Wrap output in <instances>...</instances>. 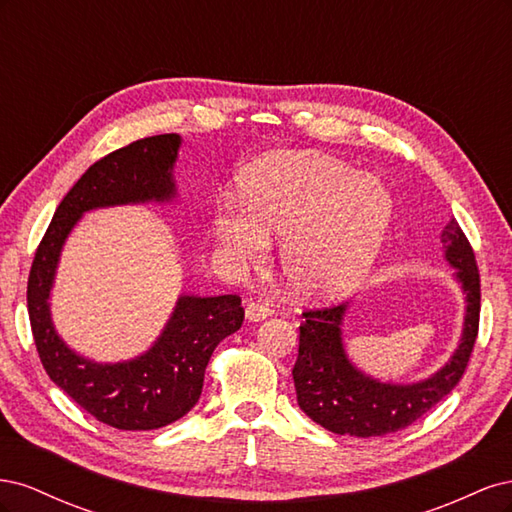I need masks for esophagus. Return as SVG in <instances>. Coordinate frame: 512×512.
Instances as JSON below:
<instances>
[{
  "label": "esophagus",
  "instance_id": "esophagus-1",
  "mask_svg": "<svg viewBox=\"0 0 512 512\" xmlns=\"http://www.w3.org/2000/svg\"><path fill=\"white\" fill-rule=\"evenodd\" d=\"M271 316V307H267L265 303H258V301H252L247 303L245 307V320L247 322H260Z\"/></svg>",
  "mask_w": 512,
  "mask_h": 512
}]
</instances>
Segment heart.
Masks as SVG:
<instances>
[{"label": "heart", "instance_id": "heart-1", "mask_svg": "<svg viewBox=\"0 0 512 512\" xmlns=\"http://www.w3.org/2000/svg\"><path fill=\"white\" fill-rule=\"evenodd\" d=\"M243 200L220 198L211 232L239 267H262L271 239L282 273L307 301H333L359 286L382 250L393 218L389 190L327 153H280L245 170Z\"/></svg>", "mask_w": 512, "mask_h": 512}]
</instances>
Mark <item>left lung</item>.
<instances>
[{"instance_id":"obj_1","label":"left lung","mask_w":512,"mask_h":512,"mask_svg":"<svg viewBox=\"0 0 512 512\" xmlns=\"http://www.w3.org/2000/svg\"><path fill=\"white\" fill-rule=\"evenodd\" d=\"M442 256L466 301L461 335L446 363L414 382H382L356 365L346 350L350 303L305 312L299 356L292 367L299 408L339 436L376 438L406 429L451 393L470 361L478 333L480 280L472 247L455 220L440 232Z\"/></svg>"}]
</instances>
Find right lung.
<instances>
[{"label":"right lung","instance_id":"right-lung-1","mask_svg":"<svg viewBox=\"0 0 512 512\" xmlns=\"http://www.w3.org/2000/svg\"><path fill=\"white\" fill-rule=\"evenodd\" d=\"M181 143L179 134L149 136L89 166L59 203L27 282L29 322L46 374L100 423L123 431L160 429L196 406L215 346L241 329V299L237 294L181 292L145 352L102 363L76 352L59 335L51 312L53 286L64 245L85 213L177 203L175 164Z\"/></svg>","mask_w":512,"mask_h":512}]
</instances>
